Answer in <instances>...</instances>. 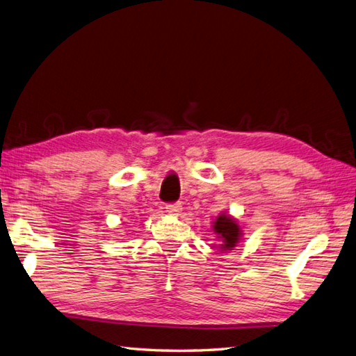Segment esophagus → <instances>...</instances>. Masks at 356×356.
<instances>
[{"mask_svg": "<svg viewBox=\"0 0 356 356\" xmlns=\"http://www.w3.org/2000/svg\"><path fill=\"white\" fill-rule=\"evenodd\" d=\"M181 210H183V205H181L179 202H175V204H168V205H165V211H168L169 215H179Z\"/></svg>", "mask_w": 356, "mask_h": 356, "instance_id": "obj_1", "label": "esophagus"}]
</instances>
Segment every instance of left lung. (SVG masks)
<instances>
[{"label":"left lung","instance_id":"obj_1","mask_svg":"<svg viewBox=\"0 0 356 356\" xmlns=\"http://www.w3.org/2000/svg\"><path fill=\"white\" fill-rule=\"evenodd\" d=\"M211 230L220 241L219 248L222 251L233 250L234 247H238V243L242 241L243 236V232L238 220L233 216L227 215V213H219V216H216V219L213 220Z\"/></svg>","mask_w":356,"mask_h":356}]
</instances>
